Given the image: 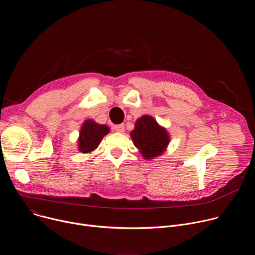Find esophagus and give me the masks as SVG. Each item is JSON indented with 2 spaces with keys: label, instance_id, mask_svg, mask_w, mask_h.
Here are the masks:
<instances>
[{
  "label": "esophagus",
  "instance_id": "obj_1",
  "mask_svg": "<svg viewBox=\"0 0 255 255\" xmlns=\"http://www.w3.org/2000/svg\"><path fill=\"white\" fill-rule=\"evenodd\" d=\"M114 130L116 132H120V133H123L125 131V126L123 124H120V125H115L114 126Z\"/></svg>",
  "mask_w": 255,
  "mask_h": 255
}]
</instances>
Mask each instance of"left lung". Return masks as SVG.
Returning <instances> with one entry per match:
<instances>
[{
    "instance_id": "1",
    "label": "left lung",
    "mask_w": 255,
    "mask_h": 255,
    "mask_svg": "<svg viewBox=\"0 0 255 255\" xmlns=\"http://www.w3.org/2000/svg\"><path fill=\"white\" fill-rule=\"evenodd\" d=\"M130 136L142 157L147 160L163 154L170 140L166 129L149 115H143L136 120Z\"/></svg>"
}]
</instances>
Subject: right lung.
<instances>
[{
	"label": "right lung",
	"mask_w": 255,
	"mask_h": 255,
	"mask_svg": "<svg viewBox=\"0 0 255 255\" xmlns=\"http://www.w3.org/2000/svg\"><path fill=\"white\" fill-rule=\"evenodd\" d=\"M110 132V128L101 125L92 119L86 120L80 130L78 139V149L83 153H91L101 143V140Z\"/></svg>",
	"instance_id": "right-lung-1"
}]
</instances>
